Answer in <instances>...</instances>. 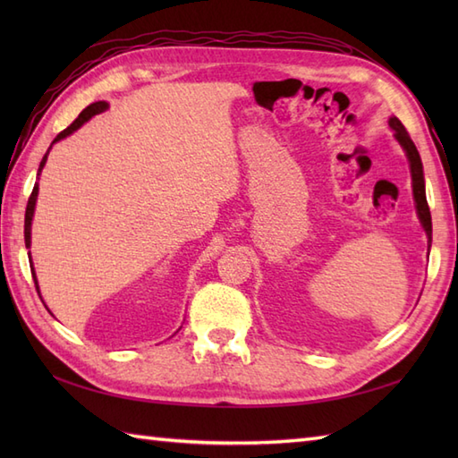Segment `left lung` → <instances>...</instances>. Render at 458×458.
Instances as JSON below:
<instances>
[{"label": "left lung", "mask_w": 458, "mask_h": 458, "mask_svg": "<svg viewBox=\"0 0 458 458\" xmlns=\"http://www.w3.org/2000/svg\"><path fill=\"white\" fill-rule=\"evenodd\" d=\"M390 128L395 131L394 138L400 141L403 148L407 159H410V169H411V184H413V199H415V207H417V216L421 220V226L425 230L427 238H429V246H431V234H433V226H431V212H429V204H427L425 197V179H423V163L420 157V151H417L415 143L411 141L410 133L403 128V123L395 118H390Z\"/></svg>", "instance_id": "obj_1"}]
</instances>
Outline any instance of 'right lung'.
Segmentation results:
<instances>
[{
  "label": "right lung",
  "instance_id": "add662e5",
  "mask_svg": "<svg viewBox=\"0 0 458 458\" xmlns=\"http://www.w3.org/2000/svg\"><path fill=\"white\" fill-rule=\"evenodd\" d=\"M106 108H108V104L106 102H94V104H90L89 108H84L82 112H81V115L79 118H76L71 125H68L66 130H63L61 133L56 135V138L53 140V143H51V148L53 145L56 143V141H61V140H64L66 135H71V133H74L76 130L81 128V125H84L86 122H89L92 115H96V114H100V112H104ZM51 148H48V151H51ZM48 151L45 153V157H43V161H41V165H38V173L37 174H41V171H43V167H45V163H47V155H48ZM37 194H38V184L35 182V187H33V192H31V197H29V202H27V210H25V246L27 248H31V220H33V212H35V202H37ZM31 274H33V281H35V287L38 289V285H37V277H35V269H33V261H31Z\"/></svg>",
  "mask_w": 458,
  "mask_h": 458
}]
</instances>
